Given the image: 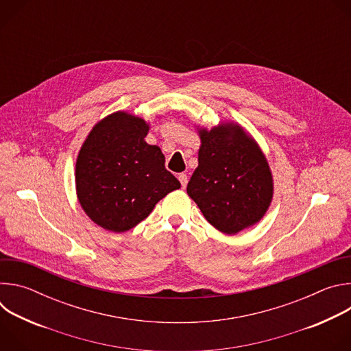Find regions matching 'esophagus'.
<instances>
[{"label": "esophagus", "instance_id": "34e87169", "mask_svg": "<svg viewBox=\"0 0 351 351\" xmlns=\"http://www.w3.org/2000/svg\"><path fill=\"white\" fill-rule=\"evenodd\" d=\"M178 179H179V182H180V184H182V187L184 189L186 186H187V175L186 173H179V176H178Z\"/></svg>", "mask_w": 351, "mask_h": 351}]
</instances>
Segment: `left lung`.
Segmentation results:
<instances>
[{"mask_svg": "<svg viewBox=\"0 0 351 351\" xmlns=\"http://www.w3.org/2000/svg\"><path fill=\"white\" fill-rule=\"evenodd\" d=\"M202 145L187 194L219 232L236 234L258 223L274 197L265 154L239 123L197 128Z\"/></svg>", "mask_w": 351, "mask_h": 351, "instance_id": "8db88e82", "label": "left lung"}]
</instances>
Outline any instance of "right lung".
I'll use <instances>...</instances> for the list:
<instances>
[{
  "instance_id": "right-lung-1",
  "label": "right lung",
  "mask_w": 351,
  "mask_h": 351,
  "mask_svg": "<svg viewBox=\"0 0 351 351\" xmlns=\"http://www.w3.org/2000/svg\"><path fill=\"white\" fill-rule=\"evenodd\" d=\"M148 130L143 118L117 111L98 121L82 144L75 169L76 194L98 226L126 232L180 187L165 169L161 148L145 143Z\"/></svg>"
}]
</instances>
